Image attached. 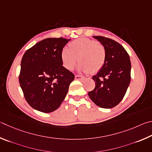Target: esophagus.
<instances>
[{
  "mask_svg": "<svg viewBox=\"0 0 152 152\" xmlns=\"http://www.w3.org/2000/svg\"><path fill=\"white\" fill-rule=\"evenodd\" d=\"M75 77V79H77V80H82V79H85L84 77L81 75H76Z\"/></svg>",
  "mask_w": 152,
  "mask_h": 152,
  "instance_id": "obj_1",
  "label": "esophagus"
}]
</instances>
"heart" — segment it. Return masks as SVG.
<instances>
[{"instance_id":"1","label":"heart","mask_w":152,"mask_h":152,"mask_svg":"<svg viewBox=\"0 0 152 152\" xmlns=\"http://www.w3.org/2000/svg\"><path fill=\"white\" fill-rule=\"evenodd\" d=\"M69 49H63L61 58L64 67L72 70L79 61L80 71L95 73L102 69L106 58L105 47L95 40L79 38L68 45Z\"/></svg>"}]
</instances>
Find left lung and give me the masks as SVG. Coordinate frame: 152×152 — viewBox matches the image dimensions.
<instances>
[{"instance_id": "left-lung-1", "label": "left lung", "mask_w": 152, "mask_h": 152, "mask_svg": "<svg viewBox=\"0 0 152 152\" xmlns=\"http://www.w3.org/2000/svg\"><path fill=\"white\" fill-rule=\"evenodd\" d=\"M106 51L104 65L93 76L95 89L88 93L90 99L100 107L110 109L123 99L131 80V61L121 45L113 39L94 36Z\"/></svg>"}]
</instances>
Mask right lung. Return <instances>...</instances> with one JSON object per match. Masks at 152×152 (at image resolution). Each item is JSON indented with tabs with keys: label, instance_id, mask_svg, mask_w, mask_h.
I'll list each match as a JSON object with an SVG mask.
<instances>
[{
	"label": "right lung",
	"instance_id": "add662e5",
	"mask_svg": "<svg viewBox=\"0 0 152 152\" xmlns=\"http://www.w3.org/2000/svg\"><path fill=\"white\" fill-rule=\"evenodd\" d=\"M70 40L45 39L24 54L18 79L26 101L34 110L50 113L65 98L75 75L63 66L61 52Z\"/></svg>",
	"mask_w": 152,
	"mask_h": 152
}]
</instances>
